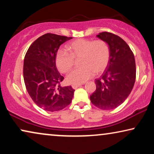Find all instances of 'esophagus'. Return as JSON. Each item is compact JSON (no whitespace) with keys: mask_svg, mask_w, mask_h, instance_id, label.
<instances>
[{"mask_svg":"<svg viewBox=\"0 0 154 154\" xmlns=\"http://www.w3.org/2000/svg\"><path fill=\"white\" fill-rule=\"evenodd\" d=\"M72 88H73V89H76L77 88L80 87V86H81V84H73L72 85Z\"/></svg>","mask_w":154,"mask_h":154,"instance_id":"obj_1","label":"esophagus"}]
</instances>
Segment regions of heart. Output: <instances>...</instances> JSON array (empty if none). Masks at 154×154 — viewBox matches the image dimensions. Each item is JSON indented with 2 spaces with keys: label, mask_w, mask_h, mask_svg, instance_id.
Segmentation results:
<instances>
[{
  "label": "heart",
  "mask_w": 154,
  "mask_h": 154,
  "mask_svg": "<svg viewBox=\"0 0 154 154\" xmlns=\"http://www.w3.org/2000/svg\"><path fill=\"white\" fill-rule=\"evenodd\" d=\"M69 52L59 50L55 63L59 71L67 73L79 59L81 66L75 68L69 73L66 81L71 84L82 83L106 70L110 60L111 52L108 43L103 40L79 38L67 46Z\"/></svg>",
  "instance_id": "b5f03b06"
}]
</instances>
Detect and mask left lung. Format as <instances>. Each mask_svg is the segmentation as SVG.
<instances>
[{
  "mask_svg": "<svg viewBox=\"0 0 154 154\" xmlns=\"http://www.w3.org/2000/svg\"><path fill=\"white\" fill-rule=\"evenodd\" d=\"M97 36L108 43L111 56L106 70L95 80L96 90L90 99L97 108L110 110L123 103L131 92L136 79L135 60L129 45L119 35L104 31Z\"/></svg>",
  "mask_w": 154,
  "mask_h": 154,
  "instance_id": "left-lung-1",
  "label": "left lung"
}]
</instances>
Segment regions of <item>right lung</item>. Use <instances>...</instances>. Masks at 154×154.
<instances>
[{
    "mask_svg": "<svg viewBox=\"0 0 154 154\" xmlns=\"http://www.w3.org/2000/svg\"><path fill=\"white\" fill-rule=\"evenodd\" d=\"M71 38L45 33L31 44L25 54L23 75L26 90L35 104L45 111H60L72 101L75 90L71 85L61 86L64 77L55 63L60 46Z\"/></svg>",
    "mask_w": 154,
    "mask_h": 154,
    "instance_id": "obj_1",
    "label": "right lung"
}]
</instances>
